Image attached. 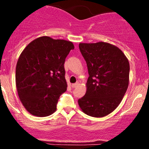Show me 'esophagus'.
I'll use <instances>...</instances> for the list:
<instances>
[{
	"instance_id": "1",
	"label": "esophagus",
	"mask_w": 149,
	"mask_h": 149,
	"mask_svg": "<svg viewBox=\"0 0 149 149\" xmlns=\"http://www.w3.org/2000/svg\"><path fill=\"white\" fill-rule=\"evenodd\" d=\"M78 85H79V83H78V82H77V83H74V84H72V85H71V86H72V88H76V87H78Z\"/></svg>"
}]
</instances>
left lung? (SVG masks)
Returning <instances> with one entry per match:
<instances>
[{"label": "left lung", "mask_w": 149, "mask_h": 149, "mask_svg": "<svg viewBox=\"0 0 149 149\" xmlns=\"http://www.w3.org/2000/svg\"><path fill=\"white\" fill-rule=\"evenodd\" d=\"M79 49L89 77L86 93L78 104L87 115L104 117L118 107L127 91L129 61L118 47L108 42L80 43Z\"/></svg>", "instance_id": "left-lung-1"}]
</instances>
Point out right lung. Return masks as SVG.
I'll use <instances>...</instances> for the list:
<instances>
[{
  "instance_id": "right-lung-1",
  "label": "right lung",
  "mask_w": 149,
  "mask_h": 149,
  "mask_svg": "<svg viewBox=\"0 0 149 149\" xmlns=\"http://www.w3.org/2000/svg\"><path fill=\"white\" fill-rule=\"evenodd\" d=\"M72 42L42 36L22 51L16 66V87L22 104L31 114L45 117L57 110L66 92L64 62Z\"/></svg>"
}]
</instances>
